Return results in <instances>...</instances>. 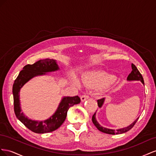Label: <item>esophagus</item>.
I'll use <instances>...</instances> for the list:
<instances>
[{
  "label": "esophagus",
  "instance_id": "1",
  "mask_svg": "<svg viewBox=\"0 0 156 156\" xmlns=\"http://www.w3.org/2000/svg\"><path fill=\"white\" fill-rule=\"evenodd\" d=\"M89 98V96L87 95H82V97H81V101L82 102H83V101H85L86 99H87Z\"/></svg>",
  "mask_w": 156,
  "mask_h": 156
}]
</instances>
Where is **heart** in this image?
I'll return each instance as SVG.
<instances>
[{
	"instance_id": "obj_1",
	"label": "heart",
	"mask_w": 156,
	"mask_h": 156,
	"mask_svg": "<svg viewBox=\"0 0 156 156\" xmlns=\"http://www.w3.org/2000/svg\"><path fill=\"white\" fill-rule=\"evenodd\" d=\"M116 80L115 76L103 71H88L82 76V82L89 87L101 89L108 87ZM74 83L80 86V83L76 79H74Z\"/></svg>"
}]
</instances>
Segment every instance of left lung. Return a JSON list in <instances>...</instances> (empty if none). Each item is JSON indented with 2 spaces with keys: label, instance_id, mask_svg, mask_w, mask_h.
<instances>
[{
  "label": "left lung",
  "instance_id": "obj_1",
  "mask_svg": "<svg viewBox=\"0 0 156 156\" xmlns=\"http://www.w3.org/2000/svg\"><path fill=\"white\" fill-rule=\"evenodd\" d=\"M131 68H132V71L131 73L129 74L128 77H127V80L129 81H133V80H139L144 85V80L143 78H142V74L140 73V72L139 71V70L137 69V68L136 67V66L134 64H131ZM105 101V98H103V99H101L97 100V103H98V106H99V108H101L102 106H103V103ZM96 112L92 116V122L94 124L95 126L99 129L100 131L105 133H107V134H110V135H118V134H122V133H126L128 131H129L131 128H133V127L135 126V124L136 123V122H137V120L139 119V118H136L134 122H133L131 125H129L127 127H123V128H121V129H108L104 127L103 126H101L100 124L97 121L96 119Z\"/></svg>",
  "mask_w": 156,
  "mask_h": 156
}]
</instances>
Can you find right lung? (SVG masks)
Wrapping results in <instances>:
<instances>
[{"mask_svg":"<svg viewBox=\"0 0 156 156\" xmlns=\"http://www.w3.org/2000/svg\"><path fill=\"white\" fill-rule=\"evenodd\" d=\"M58 70L59 68L56 60L51 59H41L33 65H25L14 81L12 92L15 114L17 118L23 123L25 127L34 133L41 134L57 129L65 122L69 109L74 105L80 103V99L78 96L63 97L55 112L50 118L44 121H35L29 119L21 112L20 101L21 88L33 77L46 74L47 73L54 72Z\"/></svg>","mask_w":156,"mask_h":156,"instance_id":"add662e5","label":"right lung"}]
</instances>
